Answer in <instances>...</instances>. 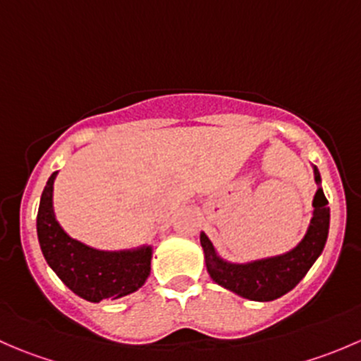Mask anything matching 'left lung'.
<instances>
[{
	"label": "left lung",
	"mask_w": 361,
	"mask_h": 361,
	"mask_svg": "<svg viewBox=\"0 0 361 361\" xmlns=\"http://www.w3.org/2000/svg\"><path fill=\"white\" fill-rule=\"evenodd\" d=\"M318 185L312 197V216L304 238L290 251L251 262H228L218 255L213 243L201 232L204 262L211 279L235 295L255 302H271L283 297L300 283L325 248L330 227V207L326 206L318 167L312 166Z\"/></svg>",
	"instance_id": "1"
}]
</instances>
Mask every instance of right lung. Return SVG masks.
<instances>
[{
  "label": "right lung",
  "instance_id": "right-lung-1",
  "mask_svg": "<svg viewBox=\"0 0 361 361\" xmlns=\"http://www.w3.org/2000/svg\"><path fill=\"white\" fill-rule=\"evenodd\" d=\"M56 176L57 171L43 188L36 216L39 248L49 267L73 293L89 302L115 300L140 290L150 276L154 248L141 245L130 250L106 251L73 239L54 213Z\"/></svg>",
  "mask_w": 361,
  "mask_h": 361
}]
</instances>
